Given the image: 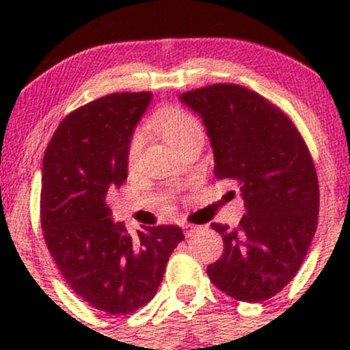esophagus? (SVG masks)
<instances>
[{
	"label": "esophagus",
	"instance_id": "1",
	"mask_svg": "<svg viewBox=\"0 0 350 350\" xmlns=\"http://www.w3.org/2000/svg\"><path fill=\"white\" fill-rule=\"evenodd\" d=\"M199 230V227H196V226H184V232H186V235L189 237V235H192V234H196V232Z\"/></svg>",
	"mask_w": 350,
	"mask_h": 350
}]
</instances>
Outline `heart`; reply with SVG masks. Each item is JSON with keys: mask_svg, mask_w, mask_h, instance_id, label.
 <instances>
[{"mask_svg": "<svg viewBox=\"0 0 350 350\" xmlns=\"http://www.w3.org/2000/svg\"><path fill=\"white\" fill-rule=\"evenodd\" d=\"M150 126L171 148H174L183 139H186L187 136L202 133V126H200L199 120L178 107H167L159 110L158 113L152 116ZM144 144H146V135L143 131H136L130 142V148H128V159H130L131 164L138 161Z\"/></svg>", "mask_w": 350, "mask_h": 350, "instance_id": "1", "label": "heart"}]
</instances>
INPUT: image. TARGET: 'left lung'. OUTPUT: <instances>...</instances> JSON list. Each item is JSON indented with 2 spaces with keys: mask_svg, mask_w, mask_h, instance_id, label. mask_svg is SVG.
<instances>
[{
  "mask_svg": "<svg viewBox=\"0 0 350 350\" xmlns=\"http://www.w3.org/2000/svg\"><path fill=\"white\" fill-rule=\"evenodd\" d=\"M206 128L214 172L240 184L239 228L212 224L224 253L207 267L226 295L260 303L298 273L316 234L319 186L303 138L280 108L248 88L215 83L179 95Z\"/></svg>",
  "mask_w": 350,
  "mask_h": 350,
  "instance_id": "1",
  "label": "left lung"
}]
</instances>
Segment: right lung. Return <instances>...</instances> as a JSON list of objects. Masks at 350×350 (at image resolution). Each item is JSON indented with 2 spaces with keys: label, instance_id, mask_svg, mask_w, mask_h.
Returning <instances> with one entry per match:
<instances>
[{
  "label": "right lung",
  "instance_id": "obj_1",
  "mask_svg": "<svg viewBox=\"0 0 350 350\" xmlns=\"http://www.w3.org/2000/svg\"><path fill=\"white\" fill-rule=\"evenodd\" d=\"M152 95L113 94L72 111L42 161L41 224L52 258L74 293L108 314H130L154 298L178 226L128 234L107 194L128 178V148Z\"/></svg>",
  "mask_w": 350,
  "mask_h": 350
}]
</instances>
